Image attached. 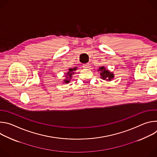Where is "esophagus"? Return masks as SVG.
I'll use <instances>...</instances> for the list:
<instances>
[{"label":"esophagus","instance_id":"1","mask_svg":"<svg viewBox=\"0 0 157 157\" xmlns=\"http://www.w3.org/2000/svg\"><path fill=\"white\" fill-rule=\"evenodd\" d=\"M83 68H89L88 64H87V63L84 64H83Z\"/></svg>","mask_w":157,"mask_h":157}]
</instances>
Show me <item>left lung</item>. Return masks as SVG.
Listing matches in <instances>:
<instances>
[{
	"mask_svg": "<svg viewBox=\"0 0 157 157\" xmlns=\"http://www.w3.org/2000/svg\"><path fill=\"white\" fill-rule=\"evenodd\" d=\"M98 71H99V73L101 75L100 77L103 80H105L107 81H110L114 78V73L108 70H106V68L104 66H101Z\"/></svg>",
	"mask_w": 157,
	"mask_h": 157,
	"instance_id": "1",
	"label": "left lung"
}]
</instances>
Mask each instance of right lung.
I'll return each mask as SVG.
<instances>
[{"instance_id":"obj_1","label":"right lung","mask_w":157,"mask_h":157,"mask_svg":"<svg viewBox=\"0 0 157 157\" xmlns=\"http://www.w3.org/2000/svg\"><path fill=\"white\" fill-rule=\"evenodd\" d=\"M78 68L77 66L74 67V68H69L68 71L66 73L65 76L66 78H64V79H63V83H66V84H68L69 82H70V81L71 80L72 78H73V75H74L75 72Z\"/></svg>"}]
</instances>
